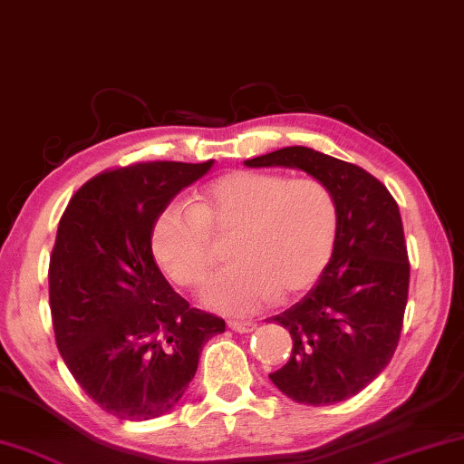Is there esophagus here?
Returning a JSON list of instances; mask_svg holds the SVG:
<instances>
[{
  "mask_svg": "<svg viewBox=\"0 0 464 464\" xmlns=\"http://www.w3.org/2000/svg\"><path fill=\"white\" fill-rule=\"evenodd\" d=\"M227 326H230L234 333H253L255 328H257L255 322H240V320H230L227 322Z\"/></svg>",
  "mask_w": 464,
  "mask_h": 464,
  "instance_id": "esophagus-1",
  "label": "esophagus"
}]
</instances>
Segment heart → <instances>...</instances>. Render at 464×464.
I'll return each mask as SVG.
<instances>
[{
	"mask_svg": "<svg viewBox=\"0 0 464 464\" xmlns=\"http://www.w3.org/2000/svg\"><path fill=\"white\" fill-rule=\"evenodd\" d=\"M334 194L315 178L230 171L194 197L192 209L171 203L154 219L150 248L167 276L198 286L213 266L211 237L234 232L237 264L203 288V304L226 315H251L280 295L310 288L337 243Z\"/></svg>",
	"mask_w": 464,
	"mask_h": 464,
	"instance_id": "1",
	"label": "heart"
}]
</instances>
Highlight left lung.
<instances>
[{"instance_id": "obj_1", "label": "left lung", "mask_w": 464, "mask_h": 464, "mask_svg": "<svg viewBox=\"0 0 464 464\" xmlns=\"http://www.w3.org/2000/svg\"><path fill=\"white\" fill-rule=\"evenodd\" d=\"M245 165L301 169L337 200L331 261L299 304L267 320L293 337L291 360L270 374L274 385L297 404H337L377 379L398 347L411 282L398 203L362 167L305 146Z\"/></svg>"}]
</instances>
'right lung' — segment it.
I'll use <instances>...</instances> for the list:
<instances>
[{
	"instance_id": "obj_1",
	"label": "right lung",
	"mask_w": 464,
	"mask_h": 464,
	"mask_svg": "<svg viewBox=\"0 0 464 464\" xmlns=\"http://www.w3.org/2000/svg\"><path fill=\"white\" fill-rule=\"evenodd\" d=\"M211 167L152 160L104 171L58 224L48 276L58 352L83 392L123 420L169 412L203 345L226 331L173 291L150 248L159 213Z\"/></svg>"
}]
</instances>
